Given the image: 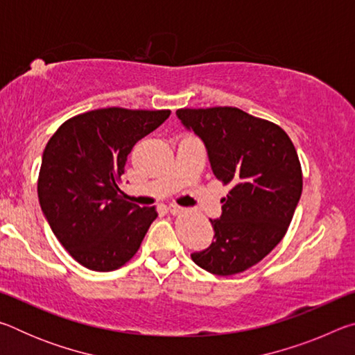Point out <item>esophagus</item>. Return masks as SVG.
Wrapping results in <instances>:
<instances>
[{"mask_svg": "<svg viewBox=\"0 0 355 355\" xmlns=\"http://www.w3.org/2000/svg\"><path fill=\"white\" fill-rule=\"evenodd\" d=\"M169 211L172 213V214H178V213H182L183 211V208L182 207H178V205H169Z\"/></svg>", "mask_w": 355, "mask_h": 355, "instance_id": "34e87169", "label": "esophagus"}]
</instances>
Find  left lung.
Masks as SVG:
<instances>
[{"label": "left lung", "instance_id": "1", "mask_svg": "<svg viewBox=\"0 0 355 355\" xmlns=\"http://www.w3.org/2000/svg\"><path fill=\"white\" fill-rule=\"evenodd\" d=\"M177 117L205 144L216 178L232 188L220 218L209 219L214 241L191 258L216 275L243 272L282 241L293 219L302 194L296 148L279 125L238 107H184Z\"/></svg>", "mask_w": 355, "mask_h": 355}]
</instances>
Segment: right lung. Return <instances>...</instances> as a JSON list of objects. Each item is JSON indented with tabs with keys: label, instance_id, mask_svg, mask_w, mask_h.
<instances>
[{
	"label": "right lung",
	"instance_id": "1",
	"mask_svg": "<svg viewBox=\"0 0 355 355\" xmlns=\"http://www.w3.org/2000/svg\"><path fill=\"white\" fill-rule=\"evenodd\" d=\"M169 116V110L105 107L69 119L48 141L39 203L58 241L84 268L123 266L158 216L155 207L123 200L117 183L135 144Z\"/></svg>",
	"mask_w": 355,
	"mask_h": 355
}]
</instances>
